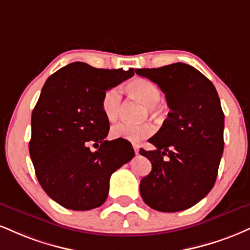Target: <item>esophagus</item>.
<instances>
[{"instance_id":"1","label":"esophagus","mask_w":250,"mask_h":250,"mask_svg":"<svg viewBox=\"0 0 250 250\" xmlns=\"http://www.w3.org/2000/svg\"><path fill=\"white\" fill-rule=\"evenodd\" d=\"M134 151H135V154H138V152H140V146H136V144H134Z\"/></svg>"}]
</instances>
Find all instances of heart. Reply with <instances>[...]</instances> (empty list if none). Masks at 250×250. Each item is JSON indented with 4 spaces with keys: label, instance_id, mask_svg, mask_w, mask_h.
<instances>
[{
    "label": "heart",
    "instance_id": "1",
    "mask_svg": "<svg viewBox=\"0 0 250 250\" xmlns=\"http://www.w3.org/2000/svg\"><path fill=\"white\" fill-rule=\"evenodd\" d=\"M128 92L134 98L140 100L148 108V112L155 114L158 112V104L162 99V92L151 81L137 78L131 80L127 85ZM121 91L119 87H110L104 93L101 99V109L108 121L113 122L119 117L121 108ZM154 129L150 125H130V123H119L112 128L114 138H123L130 142H140L152 134Z\"/></svg>",
    "mask_w": 250,
    "mask_h": 250
}]
</instances>
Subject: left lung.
<instances>
[{
	"label": "left lung",
	"instance_id": "obj_1",
	"mask_svg": "<svg viewBox=\"0 0 250 250\" xmlns=\"http://www.w3.org/2000/svg\"><path fill=\"white\" fill-rule=\"evenodd\" d=\"M135 72L157 83L171 109L149 138L156 149L140 150L152 165L141 180L142 199L159 212L188 209L214 186L224 152L220 99L211 81L184 62Z\"/></svg>",
	"mask_w": 250,
	"mask_h": 250
}]
</instances>
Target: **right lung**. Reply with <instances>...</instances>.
Listing matches in <instances>:
<instances>
[{"instance_id":"obj_1","label":"right lung","mask_w":250,"mask_h":250,"mask_svg":"<svg viewBox=\"0 0 250 250\" xmlns=\"http://www.w3.org/2000/svg\"><path fill=\"white\" fill-rule=\"evenodd\" d=\"M134 76L128 71L72 62L47 78L32 110L30 157L43 190L59 205L88 211L104 203L113 172L135 156L123 138L107 141L101 99ZM99 146L93 153L88 144Z\"/></svg>"}]
</instances>
